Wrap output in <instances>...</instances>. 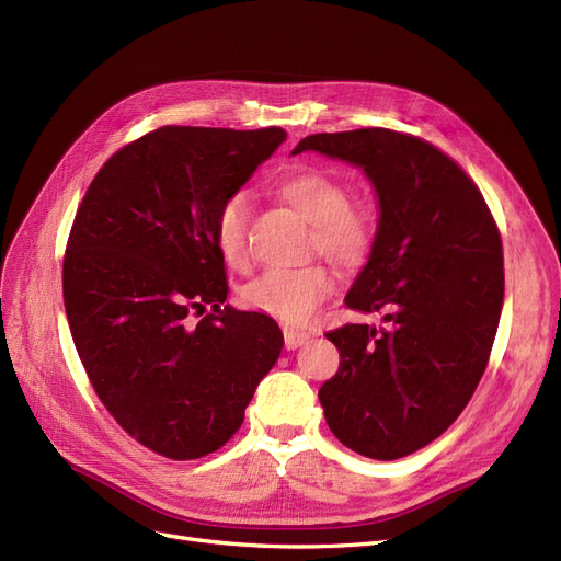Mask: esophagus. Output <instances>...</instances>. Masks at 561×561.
Masks as SVG:
<instances>
[{
    "mask_svg": "<svg viewBox=\"0 0 561 561\" xmlns=\"http://www.w3.org/2000/svg\"><path fill=\"white\" fill-rule=\"evenodd\" d=\"M309 336L311 334H307V332H300V330H284V345H286V350H296V347H300V345H305L307 341H309Z\"/></svg>",
    "mask_w": 561,
    "mask_h": 561,
    "instance_id": "esophagus-1",
    "label": "esophagus"
}]
</instances>
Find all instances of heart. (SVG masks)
I'll return each instance as SVG.
<instances>
[{"instance_id":"1","label":"heart","mask_w":561,"mask_h":561,"mask_svg":"<svg viewBox=\"0 0 561 561\" xmlns=\"http://www.w3.org/2000/svg\"><path fill=\"white\" fill-rule=\"evenodd\" d=\"M282 199L311 225L309 250L343 271L364 265L377 241V220L366 204L350 202L347 186L322 170H300L279 184ZM248 195L229 193L216 211L214 233L218 250L231 268H245L248 250ZM334 275L322 263L296 271H271L243 288V302L288 325H305L330 300Z\"/></svg>"}]
</instances>
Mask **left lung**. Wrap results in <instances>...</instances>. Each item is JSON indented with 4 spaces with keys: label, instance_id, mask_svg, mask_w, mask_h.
Returning <instances> with one entry per match:
<instances>
[{
    "label": "left lung",
    "instance_id": "obj_1",
    "mask_svg": "<svg viewBox=\"0 0 561 561\" xmlns=\"http://www.w3.org/2000/svg\"><path fill=\"white\" fill-rule=\"evenodd\" d=\"M305 150L362 165L381 211L345 305L385 311L387 328L325 334L341 364L318 400L345 448L400 459L444 434L480 385L505 298L503 241L476 182L419 136L311 134L293 154Z\"/></svg>",
    "mask_w": 561,
    "mask_h": 561
}]
</instances>
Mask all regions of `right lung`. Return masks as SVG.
Wrapping results in <instances>:
<instances>
[{"label": "right lung", "instance_id": "1", "mask_svg": "<svg viewBox=\"0 0 561 561\" xmlns=\"http://www.w3.org/2000/svg\"><path fill=\"white\" fill-rule=\"evenodd\" d=\"M282 140V127H159L117 150L77 209L64 259L75 347L108 414L161 457L222 448L282 352L271 316L222 307L214 233L220 202Z\"/></svg>", "mask_w": 561, "mask_h": 561}]
</instances>
